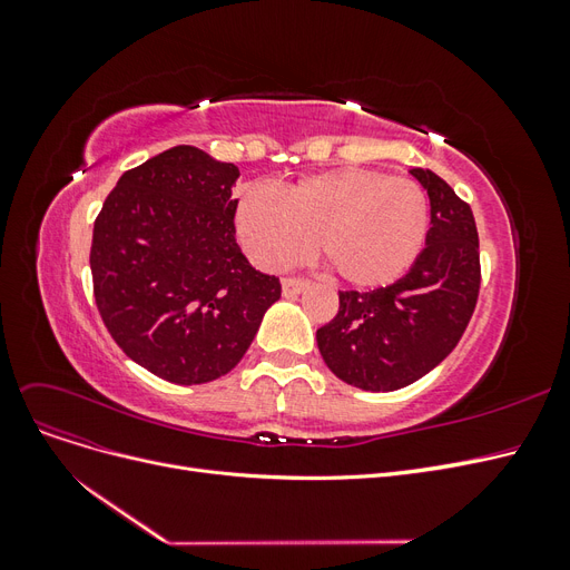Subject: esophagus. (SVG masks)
<instances>
[{"mask_svg": "<svg viewBox=\"0 0 570 570\" xmlns=\"http://www.w3.org/2000/svg\"><path fill=\"white\" fill-rule=\"evenodd\" d=\"M308 287L306 281H299V278H283V295L285 297H295L299 295V292H304Z\"/></svg>", "mask_w": 570, "mask_h": 570, "instance_id": "1", "label": "esophagus"}]
</instances>
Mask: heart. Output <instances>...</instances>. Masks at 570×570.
<instances>
[{
    "mask_svg": "<svg viewBox=\"0 0 570 570\" xmlns=\"http://www.w3.org/2000/svg\"><path fill=\"white\" fill-rule=\"evenodd\" d=\"M239 245L256 266L289 268L316 239L323 266L350 287H381L416 262L428 235V197L383 170L337 168L302 178L281 199L249 187L235 209Z\"/></svg>",
    "mask_w": 570,
    "mask_h": 570,
    "instance_id": "obj_1",
    "label": "heart"
}]
</instances>
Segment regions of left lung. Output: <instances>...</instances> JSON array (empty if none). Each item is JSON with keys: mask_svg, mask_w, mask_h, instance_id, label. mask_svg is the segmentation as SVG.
<instances>
[{"mask_svg": "<svg viewBox=\"0 0 570 570\" xmlns=\"http://www.w3.org/2000/svg\"><path fill=\"white\" fill-rule=\"evenodd\" d=\"M430 197L425 249L400 281L340 292V308L316 331L321 356L340 381L368 392L416 383L452 354L480 289L471 206L428 168H411Z\"/></svg>", "mask_w": 570, "mask_h": 570, "instance_id": "left-lung-1", "label": "left lung"}]
</instances>
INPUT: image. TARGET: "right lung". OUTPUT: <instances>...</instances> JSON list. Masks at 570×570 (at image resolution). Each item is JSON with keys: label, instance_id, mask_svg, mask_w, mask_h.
Listing matches in <instances>:
<instances>
[{"label": "right lung", "instance_id": "obj_1", "mask_svg": "<svg viewBox=\"0 0 570 570\" xmlns=\"http://www.w3.org/2000/svg\"><path fill=\"white\" fill-rule=\"evenodd\" d=\"M235 164L178 145L126 170L95 220L90 268L107 331L176 385L233 371L281 299L235 243Z\"/></svg>", "mask_w": 570, "mask_h": 570}]
</instances>
